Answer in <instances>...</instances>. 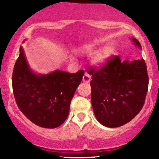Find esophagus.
<instances>
[{
    "label": "esophagus",
    "mask_w": 159,
    "mask_h": 159,
    "mask_svg": "<svg viewBox=\"0 0 159 159\" xmlns=\"http://www.w3.org/2000/svg\"><path fill=\"white\" fill-rule=\"evenodd\" d=\"M90 75L89 74H87V72L84 74V75L83 76V81L85 82V83H89L90 81Z\"/></svg>",
    "instance_id": "34e87169"
}]
</instances>
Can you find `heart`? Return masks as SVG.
Segmentation results:
<instances>
[{
	"label": "heart",
	"mask_w": 159,
	"mask_h": 159,
	"mask_svg": "<svg viewBox=\"0 0 159 159\" xmlns=\"http://www.w3.org/2000/svg\"><path fill=\"white\" fill-rule=\"evenodd\" d=\"M96 51V48L93 45H87V46L82 47L81 48H78L76 50V53L80 55H85V54H91ZM114 52V48L111 45L104 47L99 52H98L93 56L92 59V63L96 66L101 67L105 65L107 62L112 56Z\"/></svg>",
	"instance_id": "b5f03b06"
}]
</instances>
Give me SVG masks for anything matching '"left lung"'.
Listing matches in <instances>:
<instances>
[{
    "mask_svg": "<svg viewBox=\"0 0 159 159\" xmlns=\"http://www.w3.org/2000/svg\"><path fill=\"white\" fill-rule=\"evenodd\" d=\"M134 45L141 48L138 39ZM91 102L96 119L109 128L120 127L139 114L145 102L149 77L143 59L121 62L111 57L99 69L91 67Z\"/></svg>",
    "mask_w": 159,
    "mask_h": 159,
    "instance_id": "1",
    "label": "left lung"
}]
</instances>
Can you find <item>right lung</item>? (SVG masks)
I'll return each instance as SVG.
<instances>
[{"instance_id": "1", "label": "right lung", "mask_w": 159, "mask_h": 159, "mask_svg": "<svg viewBox=\"0 0 159 159\" xmlns=\"http://www.w3.org/2000/svg\"><path fill=\"white\" fill-rule=\"evenodd\" d=\"M83 76L84 70L36 75L29 67L21 46L12 78L16 104L36 125L47 129L60 126L68 117L71 101Z\"/></svg>"}]
</instances>
